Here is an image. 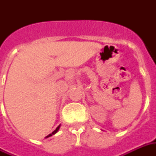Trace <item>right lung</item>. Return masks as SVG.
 <instances>
[{
    "mask_svg": "<svg viewBox=\"0 0 156 156\" xmlns=\"http://www.w3.org/2000/svg\"><path fill=\"white\" fill-rule=\"evenodd\" d=\"M59 127H60V125H59V126H58V128H57V129H55L54 131H53V132H52V133H51V134H48V136H47V138H48V137H50V136H51V135H52V134H56V133H57V132H58V129H59Z\"/></svg>",
    "mask_w": 156,
    "mask_h": 156,
    "instance_id": "right-lung-1",
    "label": "right lung"
}]
</instances>
